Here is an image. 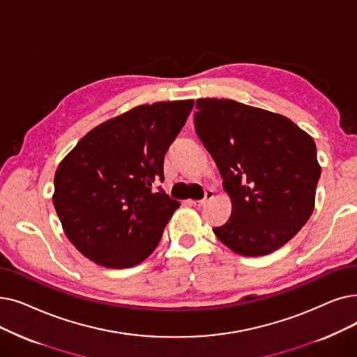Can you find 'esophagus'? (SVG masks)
<instances>
[{
	"label": "esophagus",
	"instance_id": "1",
	"mask_svg": "<svg viewBox=\"0 0 357 357\" xmlns=\"http://www.w3.org/2000/svg\"><path fill=\"white\" fill-rule=\"evenodd\" d=\"M213 197H214V191H213V190H207V191H206V197H204L203 199H199V201L188 199V204L195 206V207H204L210 199H213Z\"/></svg>",
	"mask_w": 357,
	"mask_h": 357
}]
</instances>
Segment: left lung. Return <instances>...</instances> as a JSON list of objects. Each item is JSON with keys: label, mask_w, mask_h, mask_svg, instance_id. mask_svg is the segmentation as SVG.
Instances as JSON below:
<instances>
[{"label": "left lung", "mask_w": 357, "mask_h": 357, "mask_svg": "<svg viewBox=\"0 0 357 357\" xmlns=\"http://www.w3.org/2000/svg\"><path fill=\"white\" fill-rule=\"evenodd\" d=\"M197 135L231 199L227 223L213 227L231 251L261 257L309 220L321 166L312 137L289 118L230 99H198Z\"/></svg>", "instance_id": "left-lung-1"}]
</instances>
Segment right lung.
I'll return each mask as SVG.
<instances>
[{
	"mask_svg": "<svg viewBox=\"0 0 357 357\" xmlns=\"http://www.w3.org/2000/svg\"><path fill=\"white\" fill-rule=\"evenodd\" d=\"M194 100L142 105L87 132L59 163L52 197L67 238L107 268L143 262L179 207L162 188L163 160Z\"/></svg>",
	"mask_w": 357,
	"mask_h": 357,
	"instance_id": "add662e5",
	"label": "right lung"
}]
</instances>
